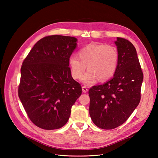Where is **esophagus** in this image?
<instances>
[{
  "mask_svg": "<svg viewBox=\"0 0 158 158\" xmlns=\"http://www.w3.org/2000/svg\"><path fill=\"white\" fill-rule=\"evenodd\" d=\"M88 89L87 87L82 86V92H83L84 93H86V92H88Z\"/></svg>",
  "mask_w": 158,
  "mask_h": 158,
  "instance_id": "34e87169",
  "label": "esophagus"
}]
</instances>
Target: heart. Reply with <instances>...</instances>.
I'll list each match as a JSON object with an SVG mask.
<instances>
[{
  "mask_svg": "<svg viewBox=\"0 0 158 158\" xmlns=\"http://www.w3.org/2000/svg\"><path fill=\"white\" fill-rule=\"evenodd\" d=\"M78 56L70 57L71 74L73 78L80 79L87 66L88 70L82 78L85 84H92L97 78L99 82H104L116 73L119 56L115 47L91 43L79 51Z\"/></svg>",
  "mask_w": 158,
  "mask_h": 158,
  "instance_id": "1",
  "label": "heart"
}]
</instances>
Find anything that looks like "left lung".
<instances>
[{"instance_id": "8db88e82", "label": "left lung", "mask_w": 158, "mask_h": 158, "mask_svg": "<svg viewBox=\"0 0 158 158\" xmlns=\"http://www.w3.org/2000/svg\"><path fill=\"white\" fill-rule=\"evenodd\" d=\"M114 43L119 59L113 78L88 92L91 118L98 127L106 130L123 125L135 111L140 101L144 78L132 43L122 37Z\"/></svg>"}]
</instances>
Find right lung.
Returning <instances> with one entry per match:
<instances>
[{"instance_id":"1","label":"right lung","mask_w":158,"mask_h":158,"mask_svg":"<svg viewBox=\"0 0 158 158\" xmlns=\"http://www.w3.org/2000/svg\"><path fill=\"white\" fill-rule=\"evenodd\" d=\"M76 41L70 36L45 37L23 61L18 96L31 121L41 128L54 130L66 125L82 94L69 66Z\"/></svg>"}]
</instances>
